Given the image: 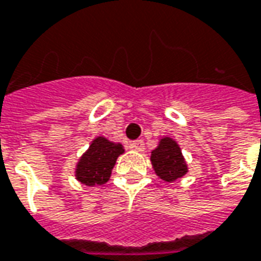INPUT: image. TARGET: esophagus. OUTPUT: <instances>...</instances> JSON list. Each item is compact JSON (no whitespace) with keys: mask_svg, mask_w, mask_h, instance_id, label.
Returning <instances> with one entry per match:
<instances>
[{"mask_svg":"<svg viewBox=\"0 0 261 261\" xmlns=\"http://www.w3.org/2000/svg\"><path fill=\"white\" fill-rule=\"evenodd\" d=\"M130 147L133 149L138 151V152H141V151H144V141L143 140H136V141H133L130 144Z\"/></svg>","mask_w":261,"mask_h":261,"instance_id":"obj_1","label":"esophagus"}]
</instances>
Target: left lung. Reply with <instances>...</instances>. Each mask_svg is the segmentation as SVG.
I'll return each mask as SVG.
<instances>
[{
    "instance_id": "8db88e82",
    "label": "left lung",
    "mask_w": 261,
    "mask_h": 261,
    "mask_svg": "<svg viewBox=\"0 0 261 261\" xmlns=\"http://www.w3.org/2000/svg\"><path fill=\"white\" fill-rule=\"evenodd\" d=\"M151 165L158 178L165 182L181 179L188 172V164L179 144L171 137H161L156 148L151 151Z\"/></svg>"
}]
</instances>
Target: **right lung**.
I'll use <instances>...</instances> for the list:
<instances>
[{
  "mask_svg": "<svg viewBox=\"0 0 261 261\" xmlns=\"http://www.w3.org/2000/svg\"><path fill=\"white\" fill-rule=\"evenodd\" d=\"M123 152V144L110 141L103 136H97L90 143L89 148L82 154L79 161L76 162V179L87 187L106 184L110 179L112 169L114 168L117 158Z\"/></svg>",
  "mask_w": 261,
  "mask_h": 261,
  "instance_id": "add662e5",
  "label": "right lung"
}]
</instances>
